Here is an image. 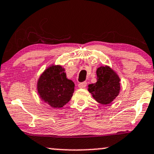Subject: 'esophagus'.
Masks as SVG:
<instances>
[{"label": "esophagus", "mask_w": 154, "mask_h": 154, "mask_svg": "<svg viewBox=\"0 0 154 154\" xmlns=\"http://www.w3.org/2000/svg\"><path fill=\"white\" fill-rule=\"evenodd\" d=\"M86 86H87L86 82H82L79 83V85H78V87H79V88H85Z\"/></svg>", "instance_id": "1"}]
</instances>
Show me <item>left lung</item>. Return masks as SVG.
Here are the masks:
<instances>
[{"instance_id": "obj_1", "label": "left lung", "mask_w": 154, "mask_h": 154, "mask_svg": "<svg viewBox=\"0 0 154 154\" xmlns=\"http://www.w3.org/2000/svg\"><path fill=\"white\" fill-rule=\"evenodd\" d=\"M97 82L89 85L88 90L94 100L102 104H109L118 96L120 79L108 66L97 69Z\"/></svg>"}]
</instances>
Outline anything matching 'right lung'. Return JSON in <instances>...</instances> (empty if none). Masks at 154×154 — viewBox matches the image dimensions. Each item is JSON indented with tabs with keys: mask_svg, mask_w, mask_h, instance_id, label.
Instances as JSON below:
<instances>
[{
	"mask_svg": "<svg viewBox=\"0 0 154 154\" xmlns=\"http://www.w3.org/2000/svg\"><path fill=\"white\" fill-rule=\"evenodd\" d=\"M75 84L66 77L60 65L48 67L38 79V91L44 102L54 108L63 107L71 100Z\"/></svg>",
	"mask_w": 154,
	"mask_h": 154,
	"instance_id": "obj_1",
	"label": "right lung"
}]
</instances>
